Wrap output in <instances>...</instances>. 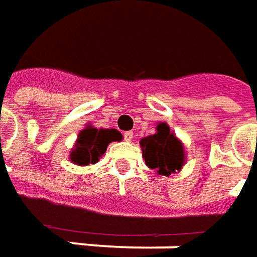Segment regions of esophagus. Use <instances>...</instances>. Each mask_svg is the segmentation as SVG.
Returning a JSON list of instances; mask_svg holds the SVG:
<instances>
[{
  "label": "esophagus",
  "instance_id": "1",
  "mask_svg": "<svg viewBox=\"0 0 257 257\" xmlns=\"http://www.w3.org/2000/svg\"><path fill=\"white\" fill-rule=\"evenodd\" d=\"M123 139H125L126 142H131V141L134 139V132H131V131H129V132H125V134H123Z\"/></svg>",
  "mask_w": 257,
  "mask_h": 257
}]
</instances>
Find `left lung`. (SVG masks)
<instances>
[{"mask_svg": "<svg viewBox=\"0 0 257 257\" xmlns=\"http://www.w3.org/2000/svg\"><path fill=\"white\" fill-rule=\"evenodd\" d=\"M139 143L145 163L156 174L170 176L181 170L186 160L184 148L166 122H160L156 126V134L142 138Z\"/></svg>", "mask_w": 257, "mask_h": 257, "instance_id": "8db88e82", "label": "left lung"}]
</instances>
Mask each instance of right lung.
Masks as SVG:
<instances>
[{
  "instance_id": "obj_1",
  "label": "right lung",
  "mask_w": 257,
  "mask_h": 257,
  "mask_svg": "<svg viewBox=\"0 0 257 257\" xmlns=\"http://www.w3.org/2000/svg\"><path fill=\"white\" fill-rule=\"evenodd\" d=\"M122 135L116 129H97L87 125L80 131L74 148L70 153V160L77 166L94 165L105 153L111 142H119Z\"/></svg>"
}]
</instances>
